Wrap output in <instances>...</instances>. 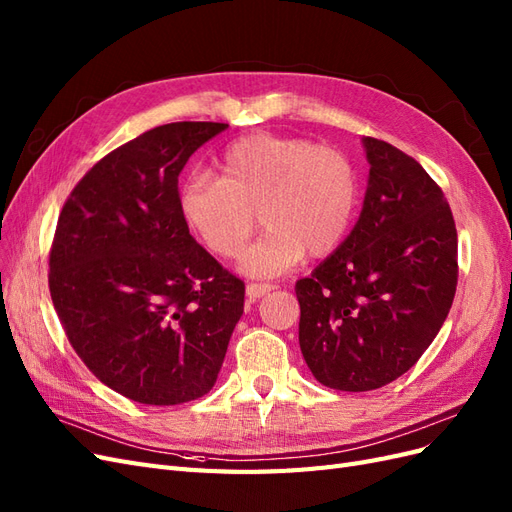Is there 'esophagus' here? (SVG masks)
<instances>
[{
  "label": "esophagus",
  "instance_id": "34e87169",
  "mask_svg": "<svg viewBox=\"0 0 512 512\" xmlns=\"http://www.w3.org/2000/svg\"><path fill=\"white\" fill-rule=\"evenodd\" d=\"M273 288H275L273 284H247L245 294L250 301H256L260 297H265V294H269Z\"/></svg>",
  "mask_w": 512,
  "mask_h": 512
}]
</instances>
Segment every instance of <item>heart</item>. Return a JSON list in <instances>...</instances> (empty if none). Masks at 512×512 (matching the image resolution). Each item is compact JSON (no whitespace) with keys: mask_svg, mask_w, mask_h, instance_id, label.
<instances>
[{"mask_svg":"<svg viewBox=\"0 0 512 512\" xmlns=\"http://www.w3.org/2000/svg\"><path fill=\"white\" fill-rule=\"evenodd\" d=\"M359 207V179L342 151L309 138L250 134L226 147L220 179L194 173L179 188V211L220 258H235L256 226L267 230L241 256L252 277L286 273L344 243Z\"/></svg>","mask_w":512,"mask_h":512,"instance_id":"heart-1","label":"heart"}]
</instances>
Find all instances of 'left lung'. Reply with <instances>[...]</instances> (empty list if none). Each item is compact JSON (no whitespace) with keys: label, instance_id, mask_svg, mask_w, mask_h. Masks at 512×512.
<instances>
[{"label":"left lung","instance_id":"obj_1","mask_svg":"<svg viewBox=\"0 0 512 512\" xmlns=\"http://www.w3.org/2000/svg\"><path fill=\"white\" fill-rule=\"evenodd\" d=\"M363 209L350 235L294 292L314 378L374 391L421 359L453 305L457 228L442 190L397 147L365 136Z\"/></svg>","mask_w":512,"mask_h":512}]
</instances>
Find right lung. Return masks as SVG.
<instances>
[{
	"mask_svg": "<svg viewBox=\"0 0 512 512\" xmlns=\"http://www.w3.org/2000/svg\"><path fill=\"white\" fill-rule=\"evenodd\" d=\"M228 123L177 121L108 153L61 209L49 288L72 348L108 389L175 406L213 389L245 286L190 235L179 175Z\"/></svg>",
	"mask_w": 512,
	"mask_h": 512,
	"instance_id": "add662e5",
	"label": "right lung"
}]
</instances>
